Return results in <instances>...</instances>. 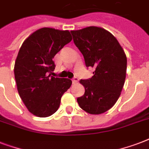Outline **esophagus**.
I'll list each match as a JSON object with an SVG mask.
<instances>
[{"mask_svg":"<svg viewBox=\"0 0 149 149\" xmlns=\"http://www.w3.org/2000/svg\"><path fill=\"white\" fill-rule=\"evenodd\" d=\"M72 84H77L78 83V78L77 77H74L73 79H72Z\"/></svg>","mask_w":149,"mask_h":149,"instance_id":"34e87169","label":"esophagus"}]
</instances>
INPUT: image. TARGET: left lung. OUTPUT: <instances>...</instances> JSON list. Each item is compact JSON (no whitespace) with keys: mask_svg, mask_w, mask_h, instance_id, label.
Returning <instances> with one entry per match:
<instances>
[{"mask_svg":"<svg viewBox=\"0 0 149 149\" xmlns=\"http://www.w3.org/2000/svg\"><path fill=\"white\" fill-rule=\"evenodd\" d=\"M73 42L93 76L81 79L85 93L77 98L79 107L91 114H100L115 104L125 84L127 56L117 38L106 29L90 26L71 31Z\"/></svg>","mask_w":149,"mask_h":149,"instance_id":"obj_1","label":"left lung"}]
</instances>
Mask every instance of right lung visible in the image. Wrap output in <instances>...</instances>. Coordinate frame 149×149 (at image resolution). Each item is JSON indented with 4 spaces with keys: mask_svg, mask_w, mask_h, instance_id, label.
Returning a JSON list of instances; mask_svg holds the SVG:
<instances>
[{
    "mask_svg": "<svg viewBox=\"0 0 149 149\" xmlns=\"http://www.w3.org/2000/svg\"><path fill=\"white\" fill-rule=\"evenodd\" d=\"M72 40L68 30L42 28L22 43L15 60V78L20 97L29 112L49 117L59 107L61 97L72 81L49 74L55 69L54 56Z\"/></svg>",
    "mask_w": 149,
    "mask_h": 149,
    "instance_id": "add662e5",
    "label": "right lung"
}]
</instances>
